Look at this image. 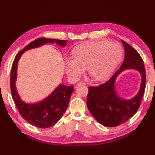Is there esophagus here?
<instances>
[{"label":"esophagus","instance_id":"obj_1","mask_svg":"<svg viewBox=\"0 0 155 155\" xmlns=\"http://www.w3.org/2000/svg\"><path fill=\"white\" fill-rule=\"evenodd\" d=\"M80 85H86V84L84 83H83V82H80V83L77 84V86H80Z\"/></svg>","mask_w":155,"mask_h":155}]
</instances>
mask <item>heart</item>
<instances>
[{"label": "heart", "mask_w": 155, "mask_h": 155, "mask_svg": "<svg viewBox=\"0 0 155 155\" xmlns=\"http://www.w3.org/2000/svg\"><path fill=\"white\" fill-rule=\"evenodd\" d=\"M73 54L74 57L64 59V68L69 77L78 79L87 67L93 80L104 81L110 77L120 63L123 51L115 42L98 41L77 46Z\"/></svg>", "instance_id": "b5f03b06"}]
</instances>
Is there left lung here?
Here are the masks:
<instances>
[{
    "mask_svg": "<svg viewBox=\"0 0 155 155\" xmlns=\"http://www.w3.org/2000/svg\"><path fill=\"white\" fill-rule=\"evenodd\" d=\"M123 42L125 55L120 68L109 80L98 87L88 88L87 104L88 110L98 123L104 127H117L127 121L137 113L142 100L146 83L144 62L135 49L126 42ZM134 69L141 75L140 91L133 98L124 100L116 93L115 82L122 71Z\"/></svg>",
    "mask_w": 155,
    "mask_h": 155,
    "instance_id": "8db88e82",
    "label": "left lung"
}]
</instances>
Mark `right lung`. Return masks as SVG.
<instances>
[{"label": "right lung", "instance_id": "right-lung-1", "mask_svg": "<svg viewBox=\"0 0 155 155\" xmlns=\"http://www.w3.org/2000/svg\"><path fill=\"white\" fill-rule=\"evenodd\" d=\"M47 43H57L60 47H64L67 45V41L43 37L36 39L16 56L11 74V94L19 113L28 123L41 128L53 126L61 119L67 110L72 93L74 91V86H65L61 84L47 97L37 103H27L20 97L16 87L19 59L25 51L40 47Z\"/></svg>", "mask_w": 155, "mask_h": 155}]
</instances>
